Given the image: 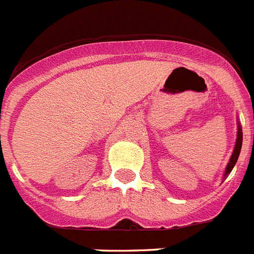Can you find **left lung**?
I'll return each mask as SVG.
<instances>
[{"label": "left lung", "mask_w": 254, "mask_h": 254, "mask_svg": "<svg viewBox=\"0 0 254 254\" xmlns=\"http://www.w3.org/2000/svg\"><path fill=\"white\" fill-rule=\"evenodd\" d=\"M242 144H243V131H242V126L238 123V137H236V144H235V148H234V152L231 154V158L228 161L227 163V167L225 170V177L223 179L228 177V174L231 173L234 166H235L236 161L239 158V154H240V150H242Z\"/></svg>", "instance_id": "1"}]
</instances>
